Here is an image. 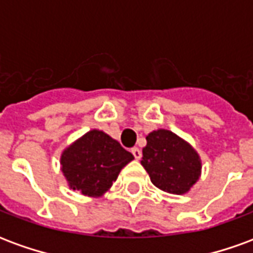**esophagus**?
Here are the masks:
<instances>
[{
	"label": "esophagus",
	"instance_id": "1",
	"mask_svg": "<svg viewBox=\"0 0 253 253\" xmlns=\"http://www.w3.org/2000/svg\"><path fill=\"white\" fill-rule=\"evenodd\" d=\"M131 153H132V156H134V159H135V160H139V159H141V156H142L141 150H139L138 148L131 149Z\"/></svg>",
	"mask_w": 253,
	"mask_h": 253
}]
</instances>
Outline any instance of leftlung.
<instances>
[{
	"label": "left lung",
	"instance_id": "left-lung-1",
	"mask_svg": "<svg viewBox=\"0 0 253 253\" xmlns=\"http://www.w3.org/2000/svg\"><path fill=\"white\" fill-rule=\"evenodd\" d=\"M146 141L141 164L152 183L168 194H187L201 177L202 161L198 152L165 128L149 132Z\"/></svg>",
	"mask_w": 253,
	"mask_h": 253
}]
</instances>
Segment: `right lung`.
Masks as SVG:
<instances>
[{
    "label": "right lung",
    "instance_id": "right-lung-1",
    "mask_svg": "<svg viewBox=\"0 0 253 253\" xmlns=\"http://www.w3.org/2000/svg\"><path fill=\"white\" fill-rule=\"evenodd\" d=\"M132 160L134 156L122 148L116 139L93 128L63 150L61 170L70 190L100 198Z\"/></svg>",
    "mask_w": 253,
    "mask_h": 253
}]
</instances>
